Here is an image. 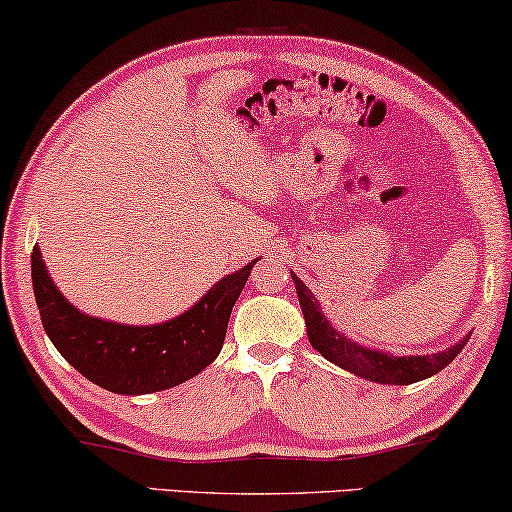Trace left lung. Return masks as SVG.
Segmentation results:
<instances>
[{"label": "left lung", "instance_id": "1", "mask_svg": "<svg viewBox=\"0 0 512 512\" xmlns=\"http://www.w3.org/2000/svg\"><path fill=\"white\" fill-rule=\"evenodd\" d=\"M292 280L296 285V294H299V303L305 319V331H308V340L312 349H317L326 361L338 365V368L352 372L356 377H363L375 384H388V386H407L416 384V381L437 375L453 363V358L462 352L467 345L471 333L457 340L453 347L444 349L437 354H416V356H395L391 352H381V349L363 347L361 342L347 338L329 322V317L322 312L317 296L305 287L301 278H296L294 271Z\"/></svg>", "mask_w": 512, "mask_h": 512}]
</instances>
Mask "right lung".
Wrapping results in <instances>:
<instances>
[{"instance_id":"obj_1","label":"right lung","mask_w":512,"mask_h":512,"mask_svg":"<svg viewBox=\"0 0 512 512\" xmlns=\"http://www.w3.org/2000/svg\"><path fill=\"white\" fill-rule=\"evenodd\" d=\"M255 262L220 278L193 308L149 326L108 322L75 308L52 282L38 246L32 285L45 333L82 377L110 393L147 395L179 386L216 361Z\"/></svg>"}]
</instances>
